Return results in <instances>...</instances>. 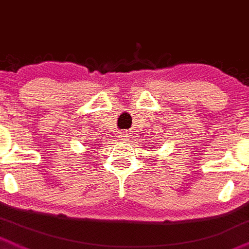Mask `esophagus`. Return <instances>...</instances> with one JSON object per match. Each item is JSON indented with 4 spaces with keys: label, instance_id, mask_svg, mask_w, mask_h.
I'll list each match as a JSON object with an SVG mask.
<instances>
[{
    "label": "esophagus",
    "instance_id": "obj_1",
    "mask_svg": "<svg viewBox=\"0 0 249 249\" xmlns=\"http://www.w3.org/2000/svg\"><path fill=\"white\" fill-rule=\"evenodd\" d=\"M120 140H121L122 142H129V137H128L127 133L122 132L121 134H120Z\"/></svg>",
    "mask_w": 249,
    "mask_h": 249
}]
</instances>
